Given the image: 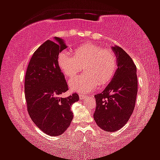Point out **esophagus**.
I'll use <instances>...</instances> for the list:
<instances>
[{
  "label": "esophagus",
  "instance_id": "1",
  "mask_svg": "<svg viewBox=\"0 0 160 160\" xmlns=\"http://www.w3.org/2000/svg\"><path fill=\"white\" fill-rule=\"evenodd\" d=\"M79 97H80V99H85V98H86V97H87V95H79Z\"/></svg>",
  "mask_w": 160,
  "mask_h": 160
}]
</instances>
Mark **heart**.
<instances>
[{"mask_svg":"<svg viewBox=\"0 0 160 160\" xmlns=\"http://www.w3.org/2000/svg\"><path fill=\"white\" fill-rule=\"evenodd\" d=\"M57 62L66 78H72L82 70V74L70 81L74 91L87 93L100 85L104 86L113 79L117 70V57L113 50L95 44L78 47L73 56L66 51L59 54Z\"/></svg>","mask_w":160,"mask_h":160,"instance_id":"b5f03b06","label":"heart"}]
</instances>
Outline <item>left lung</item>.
Listing matches in <instances>:
<instances>
[{"instance_id": "left-lung-1", "label": "left lung", "mask_w": 160, "mask_h": 160, "mask_svg": "<svg viewBox=\"0 0 160 160\" xmlns=\"http://www.w3.org/2000/svg\"><path fill=\"white\" fill-rule=\"evenodd\" d=\"M118 68L113 79L101 93L95 95L93 114L97 125L104 131L116 132L124 126L134 110L138 90L137 67L122 48L112 47Z\"/></svg>"}]
</instances>
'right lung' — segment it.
Here are the masks:
<instances>
[{
	"mask_svg": "<svg viewBox=\"0 0 160 160\" xmlns=\"http://www.w3.org/2000/svg\"><path fill=\"white\" fill-rule=\"evenodd\" d=\"M47 40L36 50L25 75V98L29 116L37 127L49 136L65 132L73 118L71 106L79 101L76 93L67 98L60 95L68 90L57 57L67 47L63 39Z\"/></svg>",
	"mask_w": 160,
	"mask_h": 160,
	"instance_id": "right-lung-1",
	"label": "right lung"
}]
</instances>
